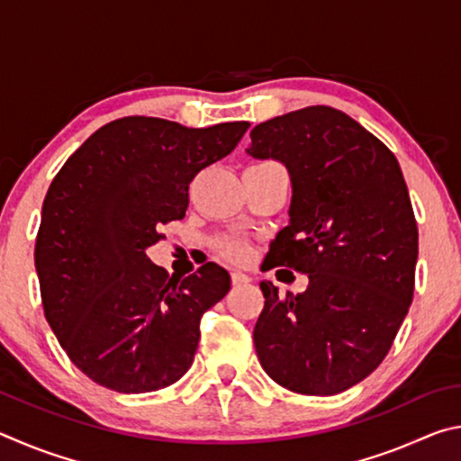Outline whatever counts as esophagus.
<instances>
[{"instance_id":"obj_1","label":"esophagus","mask_w":461,"mask_h":461,"mask_svg":"<svg viewBox=\"0 0 461 461\" xmlns=\"http://www.w3.org/2000/svg\"><path fill=\"white\" fill-rule=\"evenodd\" d=\"M249 278L248 275H244V272H231V285H236V286H240V285H246V283H249Z\"/></svg>"}]
</instances>
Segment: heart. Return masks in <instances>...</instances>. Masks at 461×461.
Instances as JSON below:
<instances>
[{
  "label": "heart",
  "instance_id": "heart-1",
  "mask_svg": "<svg viewBox=\"0 0 461 461\" xmlns=\"http://www.w3.org/2000/svg\"><path fill=\"white\" fill-rule=\"evenodd\" d=\"M217 254L231 262H246L252 256V246L241 238H220L215 241Z\"/></svg>",
  "mask_w": 461,
  "mask_h": 461
}]
</instances>
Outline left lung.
I'll list each match as a JSON object with an SVG mask.
<instances>
[{
	"mask_svg": "<svg viewBox=\"0 0 461 461\" xmlns=\"http://www.w3.org/2000/svg\"><path fill=\"white\" fill-rule=\"evenodd\" d=\"M248 154L286 167L293 201L262 267L309 276L285 296L260 283L254 346L293 393L330 396L384 360L415 291L419 231L394 154L339 109L311 105L258 123Z\"/></svg>",
	"mask_w": 461,
	"mask_h": 461,
	"instance_id": "1",
	"label": "left lung"
}]
</instances>
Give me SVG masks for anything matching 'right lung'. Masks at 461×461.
Listing matches in <instances>:
<instances>
[{"label":"right lung","instance_id":"obj_1","mask_svg":"<svg viewBox=\"0 0 461 461\" xmlns=\"http://www.w3.org/2000/svg\"><path fill=\"white\" fill-rule=\"evenodd\" d=\"M248 128L130 115L91 134L52 178L34 248L44 317L97 384L152 393L191 368L201 317L231 278L213 262L168 276L146 248L162 225L183 220L193 178L225 158Z\"/></svg>","mask_w":461,"mask_h":461}]
</instances>
